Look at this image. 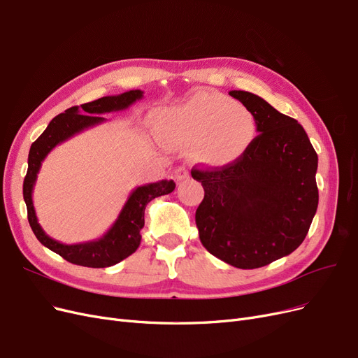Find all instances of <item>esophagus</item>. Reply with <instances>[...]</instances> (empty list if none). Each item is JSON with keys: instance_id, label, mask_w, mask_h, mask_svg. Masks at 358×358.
<instances>
[{"instance_id": "34e87169", "label": "esophagus", "mask_w": 358, "mask_h": 358, "mask_svg": "<svg viewBox=\"0 0 358 358\" xmlns=\"http://www.w3.org/2000/svg\"><path fill=\"white\" fill-rule=\"evenodd\" d=\"M174 178L177 182H182V181H187L190 178V174H189V169L186 166H178L176 171H174Z\"/></svg>"}]
</instances>
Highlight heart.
<instances>
[{
    "label": "heart",
    "instance_id": "obj_1",
    "mask_svg": "<svg viewBox=\"0 0 358 358\" xmlns=\"http://www.w3.org/2000/svg\"><path fill=\"white\" fill-rule=\"evenodd\" d=\"M171 148L189 145L190 157L208 168H227L246 155L257 138V119L246 106L215 91H197L157 117Z\"/></svg>",
    "mask_w": 358,
    "mask_h": 358
}]
</instances>
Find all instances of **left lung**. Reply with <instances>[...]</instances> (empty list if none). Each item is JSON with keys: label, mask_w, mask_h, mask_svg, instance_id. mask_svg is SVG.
I'll return each mask as SVG.
<instances>
[{"label": "left lung", "mask_w": 358, "mask_h": 358, "mask_svg": "<svg viewBox=\"0 0 358 358\" xmlns=\"http://www.w3.org/2000/svg\"><path fill=\"white\" fill-rule=\"evenodd\" d=\"M254 113L258 136L227 168L192 169L205 197L196 226L209 254L252 270L280 259L303 242L319 205V157L296 119L248 91H230Z\"/></svg>", "instance_id": "1"}]
</instances>
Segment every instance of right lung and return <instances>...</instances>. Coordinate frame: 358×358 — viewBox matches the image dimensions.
I'll return each mask as SVG.
<instances>
[{
  "label": "right lung",
  "mask_w": 358,
  "mask_h": 358,
  "mask_svg": "<svg viewBox=\"0 0 358 358\" xmlns=\"http://www.w3.org/2000/svg\"><path fill=\"white\" fill-rule=\"evenodd\" d=\"M141 99V90H131L117 96H106L81 106H73V108H69L68 110H64V113H60L52 119L43 134L31 145L28 156V172H26L23 181V199L26 208H28L29 226L36 239L45 248L59 254L66 261L76 264V266L104 268L115 266V264L121 262L131 254H134L141 242L140 230L144 227L145 206L155 197L171 193L176 189V182L172 180H161L136 187L128 196L113 226L100 239L76 245H64L51 239L38 222L32 202V192L38 172L41 169L47 155L57 144H62L63 141L69 140L88 128L103 124L106 119L100 115L125 110L131 104Z\"/></svg>",
  "instance_id": "add662e5"
}]
</instances>
